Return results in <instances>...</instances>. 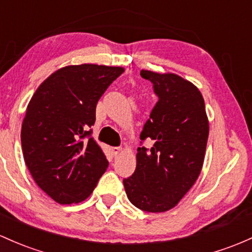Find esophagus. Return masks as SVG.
I'll use <instances>...</instances> for the list:
<instances>
[{"label":"esophagus","instance_id":"1","mask_svg":"<svg viewBox=\"0 0 252 252\" xmlns=\"http://www.w3.org/2000/svg\"><path fill=\"white\" fill-rule=\"evenodd\" d=\"M111 152H112V154L115 157L118 156V154H120L121 152H122V147H112L111 148Z\"/></svg>","mask_w":252,"mask_h":252}]
</instances>
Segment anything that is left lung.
<instances>
[{"mask_svg": "<svg viewBox=\"0 0 252 252\" xmlns=\"http://www.w3.org/2000/svg\"><path fill=\"white\" fill-rule=\"evenodd\" d=\"M158 101L141 131L136 168L123 179L129 201L141 211L166 212L190 190L202 168L209 126L203 96L175 74L141 70ZM146 138L155 141L146 149Z\"/></svg>", "mask_w": 252, "mask_h": 252, "instance_id": "1", "label": "left lung"}]
</instances>
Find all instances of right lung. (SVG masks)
Listing matches in <instances>:
<instances>
[{
  "label": "right lung",
  "instance_id": "right-lung-1",
  "mask_svg": "<svg viewBox=\"0 0 252 252\" xmlns=\"http://www.w3.org/2000/svg\"><path fill=\"white\" fill-rule=\"evenodd\" d=\"M124 71L98 64L59 69L33 94L21 128L25 162L38 187L61 204L91 195L109 161L92 137L95 106Z\"/></svg>",
  "mask_w": 252,
  "mask_h": 252
}]
</instances>
